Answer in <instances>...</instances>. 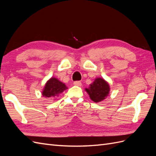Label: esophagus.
I'll list each match as a JSON object with an SVG mask.
<instances>
[{
    "mask_svg": "<svg viewBox=\"0 0 156 156\" xmlns=\"http://www.w3.org/2000/svg\"><path fill=\"white\" fill-rule=\"evenodd\" d=\"M73 84L75 86H78V87H81L82 85V83L81 81H75L73 82Z\"/></svg>",
    "mask_w": 156,
    "mask_h": 156,
    "instance_id": "obj_1",
    "label": "esophagus"
}]
</instances>
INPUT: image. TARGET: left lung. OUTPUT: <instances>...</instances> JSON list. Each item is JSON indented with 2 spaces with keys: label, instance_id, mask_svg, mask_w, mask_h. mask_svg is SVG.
Segmentation results:
<instances>
[{
  "label": "left lung",
  "instance_id": "left-lung-1",
  "mask_svg": "<svg viewBox=\"0 0 156 156\" xmlns=\"http://www.w3.org/2000/svg\"><path fill=\"white\" fill-rule=\"evenodd\" d=\"M90 98L95 103L101 102L108 96L110 91V87L108 83L102 78H96L90 84L88 88H85Z\"/></svg>",
  "mask_w": 156,
  "mask_h": 156
}]
</instances>
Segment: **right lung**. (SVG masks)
<instances>
[{"label":"right lung","mask_w":156,"mask_h":156,"mask_svg":"<svg viewBox=\"0 0 156 156\" xmlns=\"http://www.w3.org/2000/svg\"><path fill=\"white\" fill-rule=\"evenodd\" d=\"M67 88L64 83L60 81L56 78L51 77L45 83L42 91V96L45 98H53L58 96Z\"/></svg>","instance_id":"1"}]
</instances>
